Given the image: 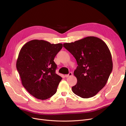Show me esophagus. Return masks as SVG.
Listing matches in <instances>:
<instances>
[{"mask_svg": "<svg viewBox=\"0 0 126 126\" xmlns=\"http://www.w3.org/2000/svg\"><path fill=\"white\" fill-rule=\"evenodd\" d=\"M73 75V74L72 73H69L68 75H65V77L66 78H67V77H70V76H72Z\"/></svg>", "mask_w": 126, "mask_h": 126, "instance_id": "1", "label": "esophagus"}]
</instances>
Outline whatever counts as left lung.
<instances>
[{
	"label": "left lung",
	"mask_w": 126,
	"mask_h": 126,
	"mask_svg": "<svg viewBox=\"0 0 126 126\" xmlns=\"http://www.w3.org/2000/svg\"><path fill=\"white\" fill-rule=\"evenodd\" d=\"M63 46L76 59L78 66L74 75L77 79L72 87L81 98L95 96L107 82L113 69L111 52L106 44L95 36H87Z\"/></svg>",
	"instance_id": "1"
}]
</instances>
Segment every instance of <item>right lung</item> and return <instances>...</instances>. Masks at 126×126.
<instances>
[{"mask_svg": "<svg viewBox=\"0 0 126 126\" xmlns=\"http://www.w3.org/2000/svg\"><path fill=\"white\" fill-rule=\"evenodd\" d=\"M62 47L61 43L33 40L21 48L16 68L23 85L37 99H48L57 92L62 78L56 73L57 65L53 60Z\"/></svg>", "mask_w": 126, "mask_h": 126, "instance_id": "add662e5", "label": "right lung"}]
</instances>
